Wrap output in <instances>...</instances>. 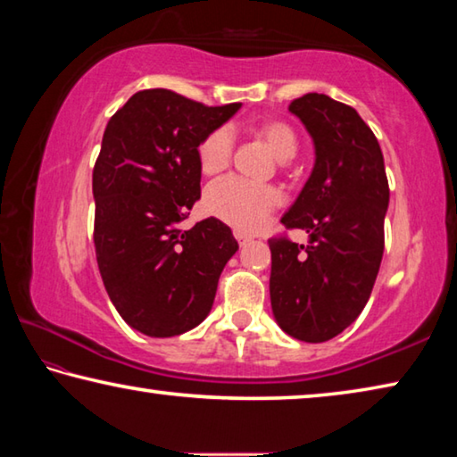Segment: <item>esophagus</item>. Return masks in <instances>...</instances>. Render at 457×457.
<instances>
[{
    "label": "esophagus",
    "instance_id": "esophagus-1",
    "mask_svg": "<svg viewBox=\"0 0 457 457\" xmlns=\"http://www.w3.org/2000/svg\"><path fill=\"white\" fill-rule=\"evenodd\" d=\"M234 236H236V240L240 242L242 245H244L245 242H250V236L245 234V231H242V229H236V231H234Z\"/></svg>",
    "mask_w": 457,
    "mask_h": 457
}]
</instances>
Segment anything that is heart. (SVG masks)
I'll list each match as a JSON object with an SVG mask.
<instances>
[{
	"label": "heart",
	"instance_id": "obj_1",
	"mask_svg": "<svg viewBox=\"0 0 457 457\" xmlns=\"http://www.w3.org/2000/svg\"><path fill=\"white\" fill-rule=\"evenodd\" d=\"M258 136L280 162L291 161L299 148L295 129L285 121L272 120L258 126ZM234 156V136L228 128H217L203 137L199 146V166L205 175L226 170ZM280 203L274 187L256 185L240 177L221 179L205 193L207 212L237 229L254 231L262 226L268 213Z\"/></svg>",
	"mask_w": 457,
	"mask_h": 457
}]
</instances>
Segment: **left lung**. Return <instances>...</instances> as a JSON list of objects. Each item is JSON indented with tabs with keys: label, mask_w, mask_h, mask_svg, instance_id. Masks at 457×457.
Masks as SVG:
<instances>
[{
	"label": "left lung",
	"mask_w": 457,
	"mask_h": 457,
	"mask_svg": "<svg viewBox=\"0 0 457 457\" xmlns=\"http://www.w3.org/2000/svg\"><path fill=\"white\" fill-rule=\"evenodd\" d=\"M288 112L313 140L315 164L282 223L305 229L309 244L268 240L270 305L282 331L320 344L350 328L370 299L390 191L380 144L353 107L307 93Z\"/></svg>",
	"instance_id": "1"
}]
</instances>
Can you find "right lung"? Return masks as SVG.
Masks as SVG:
<instances>
[{"mask_svg":"<svg viewBox=\"0 0 457 457\" xmlns=\"http://www.w3.org/2000/svg\"><path fill=\"white\" fill-rule=\"evenodd\" d=\"M242 104L207 107L169 89L137 91L113 113L93 169L101 278L129 328L172 337L205 320L237 252L226 223H179L201 197L199 146Z\"/></svg>","mask_w":457,"mask_h":457,"instance_id":"obj_1","label":"right lung"}]
</instances>
